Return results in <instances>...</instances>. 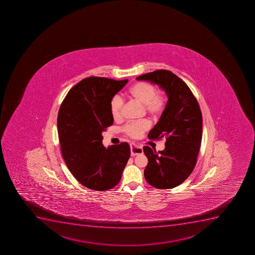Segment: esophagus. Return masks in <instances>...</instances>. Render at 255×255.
<instances>
[{
	"mask_svg": "<svg viewBox=\"0 0 255 255\" xmlns=\"http://www.w3.org/2000/svg\"><path fill=\"white\" fill-rule=\"evenodd\" d=\"M143 150L142 148L139 147L137 145H131V156H136V155H140V154H142Z\"/></svg>",
	"mask_w": 255,
	"mask_h": 255,
	"instance_id": "34e87169",
	"label": "esophagus"
}]
</instances>
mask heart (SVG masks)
I'll return each mask as SVG.
<instances>
[{"label":"heart","mask_w":255,"mask_h":255,"mask_svg":"<svg viewBox=\"0 0 255 255\" xmlns=\"http://www.w3.org/2000/svg\"><path fill=\"white\" fill-rule=\"evenodd\" d=\"M129 96L143 105L145 113L151 117L157 118L163 114L166 107V97L164 94L159 93L155 86L146 82H136L128 91ZM124 100L119 95L113 96L110 100V112L115 119L121 117ZM150 126L149 119H144L135 122L127 123L123 128V131L131 136L137 137Z\"/></svg>","instance_id":"heart-1"}]
</instances>
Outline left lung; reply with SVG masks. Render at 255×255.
Instances as JSON below:
<instances>
[{
    "label": "left lung",
    "mask_w": 255,
    "mask_h": 255,
    "mask_svg": "<svg viewBox=\"0 0 255 255\" xmlns=\"http://www.w3.org/2000/svg\"><path fill=\"white\" fill-rule=\"evenodd\" d=\"M161 87L168 102L159 122L150 130V140L165 139L161 151L144 146L148 159L144 170L150 185L166 189L179 185L193 172L198 157L202 134V117L198 100L187 84L168 70H157L138 76Z\"/></svg>",
    "instance_id": "8db88e82"
}]
</instances>
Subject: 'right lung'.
<instances>
[{"instance_id": "add662e5", "label": "right lung", "mask_w": 255, "mask_h": 255, "mask_svg": "<svg viewBox=\"0 0 255 255\" xmlns=\"http://www.w3.org/2000/svg\"><path fill=\"white\" fill-rule=\"evenodd\" d=\"M128 80L91 76L73 86L62 101L57 130L65 163L75 179L92 190L117 185L130 158L128 143L103 145L102 132L112 126L110 100Z\"/></svg>"}]
</instances>
